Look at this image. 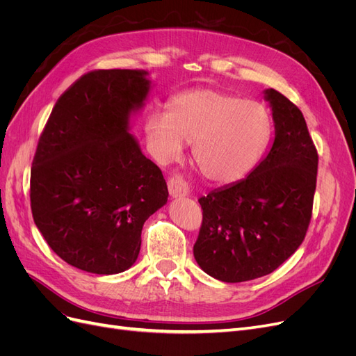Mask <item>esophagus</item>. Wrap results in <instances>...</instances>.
<instances>
[{
    "label": "esophagus",
    "mask_w": 356,
    "mask_h": 356,
    "mask_svg": "<svg viewBox=\"0 0 356 356\" xmlns=\"http://www.w3.org/2000/svg\"><path fill=\"white\" fill-rule=\"evenodd\" d=\"M168 188H169V195L170 197L178 199V197H184L188 195V184L187 181L182 178L181 175H174L168 181Z\"/></svg>",
    "instance_id": "esophagus-1"
}]
</instances>
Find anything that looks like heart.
Here are the masks:
<instances>
[{
  "instance_id": "obj_1",
  "label": "heart",
  "mask_w": 356,
  "mask_h": 356,
  "mask_svg": "<svg viewBox=\"0 0 356 356\" xmlns=\"http://www.w3.org/2000/svg\"><path fill=\"white\" fill-rule=\"evenodd\" d=\"M272 136V117L261 104L213 89L174 96L168 113L147 115L145 138L159 165L178 161L186 144L202 175L217 184L242 179L254 169Z\"/></svg>"
}]
</instances>
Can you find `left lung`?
<instances>
[{"mask_svg":"<svg viewBox=\"0 0 356 356\" xmlns=\"http://www.w3.org/2000/svg\"><path fill=\"white\" fill-rule=\"evenodd\" d=\"M275 139L246 178L199 199L203 222L193 254L222 282L266 276L303 242L316 188L318 153L303 114L282 93L264 90Z\"/></svg>","mask_w":356,"mask_h":356,"instance_id":"1","label":"left lung"}]
</instances>
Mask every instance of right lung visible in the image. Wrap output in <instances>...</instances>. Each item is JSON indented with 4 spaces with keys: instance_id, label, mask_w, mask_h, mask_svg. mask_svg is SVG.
<instances>
[{
    "instance_id": "right-lung-1",
    "label": "right lung",
    "mask_w": 356,
    "mask_h": 356,
    "mask_svg": "<svg viewBox=\"0 0 356 356\" xmlns=\"http://www.w3.org/2000/svg\"><path fill=\"white\" fill-rule=\"evenodd\" d=\"M148 71L99 70L58 99L31 169L35 225L63 261L95 275L127 270L143 225L168 202L161 170L131 134Z\"/></svg>"
}]
</instances>
